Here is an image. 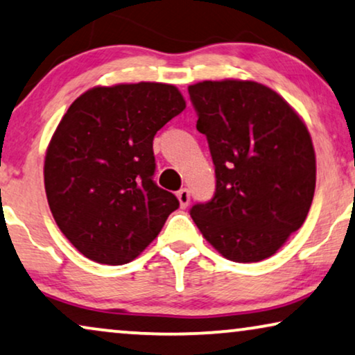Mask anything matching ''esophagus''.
I'll return each instance as SVG.
<instances>
[{
  "instance_id": "obj_1",
  "label": "esophagus",
  "mask_w": 355,
  "mask_h": 355,
  "mask_svg": "<svg viewBox=\"0 0 355 355\" xmlns=\"http://www.w3.org/2000/svg\"><path fill=\"white\" fill-rule=\"evenodd\" d=\"M177 198H178V201H180L182 207H187L188 205H190V191H188L187 188H183V190L178 191Z\"/></svg>"
}]
</instances>
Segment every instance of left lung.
Listing matches in <instances>:
<instances>
[{
    "label": "left lung",
    "instance_id": "left-lung-1",
    "mask_svg": "<svg viewBox=\"0 0 355 355\" xmlns=\"http://www.w3.org/2000/svg\"><path fill=\"white\" fill-rule=\"evenodd\" d=\"M188 92L216 167L214 198L191 207L193 220L230 261L272 257L313 201L316 159L305 121L254 81H202Z\"/></svg>",
    "mask_w": 355,
    "mask_h": 355
}]
</instances>
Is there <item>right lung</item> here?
Here are the masks:
<instances>
[{"mask_svg":"<svg viewBox=\"0 0 355 355\" xmlns=\"http://www.w3.org/2000/svg\"><path fill=\"white\" fill-rule=\"evenodd\" d=\"M185 107L172 84H115L89 89L61 118L45 154L46 200L86 258L110 266L133 261L178 207L153 180V141Z\"/></svg>","mask_w":355,"mask_h":355,"instance_id":"1","label":"right lung"}]
</instances>
